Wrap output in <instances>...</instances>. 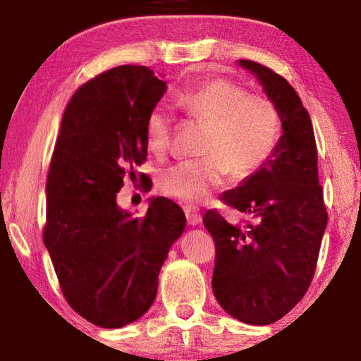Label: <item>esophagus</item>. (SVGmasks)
Wrapping results in <instances>:
<instances>
[{
    "label": "esophagus",
    "mask_w": 361,
    "mask_h": 361,
    "mask_svg": "<svg viewBox=\"0 0 361 361\" xmlns=\"http://www.w3.org/2000/svg\"><path fill=\"white\" fill-rule=\"evenodd\" d=\"M185 215H186L188 223L191 226H195V224H199L200 221H202V215H200V212L195 209V207L186 205L185 207Z\"/></svg>",
    "instance_id": "34e87169"
}]
</instances>
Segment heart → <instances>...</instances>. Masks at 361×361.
I'll use <instances>...</instances> for the list:
<instances>
[{"label":"heart","mask_w":361,"mask_h":361,"mask_svg":"<svg viewBox=\"0 0 361 361\" xmlns=\"http://www.w3.org/2000/svg\"><path fill=\"white\" fill-rule=\"evenodd\" d=\"M175 105L189 119L207 126L200 154L178 162L157 176L162 194L197 204L224 176L243 180L259 170L276 151L280 138V114L271 99L248 94L240 84L224 78L209 79L197 87L180 90ZM145 143L154 156L167 154L172 143L173 121L156 106L145 119Z\"/></svg>","instance_id":"obj_1"}]
</instances>
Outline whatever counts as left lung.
<instances>
[{"instance_id":"obj_1","label":"left lung","mask_w":361,"mask_h":361,"mask_svg":"<svg viewBox=\"0 0 361 361\" xmlns=\"http://www.w3.org/2000/svg\"><path fill=\"white\" fill-rule=\"evenodd\" d=\"M264 85L283 133L276 151L221 200L250 219L231 224L209 210L215 240L212 288L221 307L250 325H269L301 301L312 282L328 212L319 183L312 121L285 78L253 60H239Z\"/></svg>"}]
</instances>
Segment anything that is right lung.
Segmentation results:
<instances>
[{
    "label": "right lung",
    "instance_id": "1",
    "mask_svg": "<svg viewBox=\"0 0 361 361\" xmlns=\"http://www.w3.org/2000/svg\"><path fill=\"white\" fill-rule=\"evenodd\" d=\"M166 89L140 65L92 78L66 105L49 164L42 240L66 302L102 328L129 325L151 307L169 248L185 229L170 199H152L140 218L116 204L146 161L145 119Z\"/></svg>",
    "mask_w": 361,
    "mask_h": 361
}]
</instances>
